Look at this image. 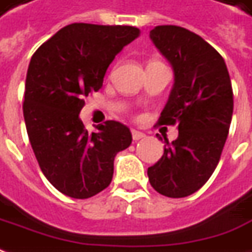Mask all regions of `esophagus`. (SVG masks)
<instances>
[{"label":"esophagus","instance_id":"esophagus-1","mask_svg":"<svg viewBox=\"0 0 252 252\" xmlns=\"http://www.w3.org/2000/svg\"><path fill=\"white\" fill-rule=\"evenodd\" d=\"M131 137L134 141H138V140H141V138L146 137V134L144 133H141V131H138V130H131Z\"/></svg>","mask_w":252,"mask_h":252}]
</instances>
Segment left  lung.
<instances>
[{"mask_svg":"<svg viewBox=\"0 0 252 252\" xmlns=\"http://www.w3.org/2000/svg\"><path fill=\"white\" fill-rule=\"evenodd\" d=\"M150 37L175 70V86L158 125H177L179 137L166 136L163 155L147 170L162 195L182 198L200 190L218 166L233 115V89L222 55L202 37L163 25Z\"/></svg>","mask_w":252,"mask_h":252,"instance_id":"8db88e82","label":"left lung"}]
</instances>
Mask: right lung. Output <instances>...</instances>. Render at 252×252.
I'll return each instance as SVG.
<instances>
[{"instance_id":"obj_1","label":"right lung","mask_w":252,"mask_h":252,"mask_svg":"<svg viewBox=\"0 0 252 252\" xmlns=\"http://www.w3.org/2000/svg\"><path fill=\"white\" fill-rule=\"evenodd\" d=\"M138 35L133 26L72 23L30 59L23 101L29 140L44 176L67 197L84 200L106 189L115 155L131 144L127 126L106 121L89 133L79 114L116 54Z\"/></svg>"}]
</instances>
